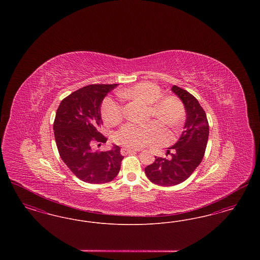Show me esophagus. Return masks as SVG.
<instances>
[{"instance_id": "esophagus-1", "label": "esophagus", "mask_w": 260, "mask_h": 260, "mask_svg": "<svg viewBox=\"0 0 260 260\" xmlns=\"http://www.w3.org/2000/svg\"><path fill=\"white\" fill-rule=\"evenodd\" d=\"M136 149L126 148V147H123L121 149V154L122 155H126L128 153H133V152H136Z\"/></svg>"}]
</instances>
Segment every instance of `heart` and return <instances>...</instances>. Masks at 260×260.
Masks as SVG:
<instances>
[{"instance_id": "heart-1", "label": "heart", "mask_w": 260, "mask_h": 260, "mask_svg": "<svg viewBox=\"0 0 260 260\" xmlns=\"http://www.w3.org/2000/svg\"><path fill=\"white\" fill-rule=\"evenodd\" d=\"M123 98L139 99L149 105V115L159 120L172 129H176L185 117V107L181 99L175 95H162L161 87L150 82L136 84L127 89L119 92ZM101 115L103 122L108 126L120 124L124 119V106L112 98H106L102 102ZM161 131L160 124L155 121L147 124H124L116 134L115 140L119 145L126 148H141L150 143L159 141L162 145L172 143L173 136L167 138Z\"/></svg>"}]
</instances>
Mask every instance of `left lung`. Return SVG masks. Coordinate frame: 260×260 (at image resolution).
Wrapping results in <instances>:
<instances>
[{
	"label": "left lung",
	"mask_w": 260,
	"mask_h": 260,
	"mask_svg": "<svg viewBox=\"0 0 260 260\" xmlns=\"http://www.w3.org/2000/svg\"><path fill=\"white\" fill-rule=\"evenodd\" d=\"M172 90L185 107L184 131L168 150L167 158L155 157L154 162L145 168L149 180L161 186L179 184L194 173L204 158L210 133L206 112L196 98L177 86H173Z\"/></svg>",
	"instance_id": "1"
}]
</instances>
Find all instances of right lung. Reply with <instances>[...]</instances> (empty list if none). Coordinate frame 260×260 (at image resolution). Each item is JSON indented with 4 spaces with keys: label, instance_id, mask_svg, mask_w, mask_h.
Here are the masks:
<instances>
[{
    "label": "right lung",
    "instance_id": "1",
    "mask_svg": "<svg viewBox=\"0 0 260 260\" xmlns=\"http://www.w3.org/2000/svg\"><path fill=\"white\" fill-rule=\"evenodd\" d=\"M114 85H89L62 100L55 114L53 131L62 161L75 175L91 184L112 181L121 169L124 157L120 147L94 152L92 146L106 143L100 133V106Z\"/></svg>",
    "mask_w": 260,
    "mask_h": 260
}]
</instances>
